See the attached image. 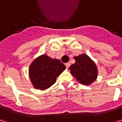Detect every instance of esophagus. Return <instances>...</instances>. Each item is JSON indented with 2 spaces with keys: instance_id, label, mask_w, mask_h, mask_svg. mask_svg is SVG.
<instances>
[{
  "instance_id": "esophagus-1",
  "label": "esophagus",
  "mask_w": 122,
  "mask_h": 122,
  "mask_svg": "<svg viewBox=\"0 0 122 122\" xmlns=\"http://www.w3.org/2000/svg\"><path fill=\"white\" fill-rule=\"evenodd\" d=\"M70 65H71V64L69 63V62H68V63H66V64H65V66H66V68H68V67L70 66Z\"/></svg>"
}]
</instances>
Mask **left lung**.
Here are the masks:
<instances>
[{
  "mask_svg": "<svg viewBox=\"0 0 122 122\" xmlns=\"http://www.w3.org/2000/svg\"><path fill=\"white\" fill-rule=\"evenodd\" d=\"M74 59L75 63L69 67V70L78 81L86 86L95 81L98 77V68L95 62L85 54L75 56Z\"/></svg>",
  "mask_w": 122,
  "mask_h": 122,
  "instance_id": "8db88e82",
  "label": "left lung"
}]
</instances>
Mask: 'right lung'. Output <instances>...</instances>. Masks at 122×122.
<instances>
[{
  "label": "right lung",
  "instance_id": "add662e5",
  "mask_svg": "<svg viewBox=\"0 0 122 122\" xmlns=\"http://www.w3.org/2000/svg\"><path fill=\"white\" fill-rule=\"evenodd\" d=\"M66 68L60 60L53 59L46 54L39 56L31 63L29 67V77L35 89L45 90L56 81Z\"/></svg>",
  "mask_w": 122,
  "mask_h": 122
}]
</instances>
